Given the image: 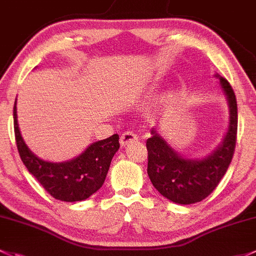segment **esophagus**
Instances as JSON below:
<instances>
[{"label": "esophagus", "mask_w": 256, "mask_h": 256, "mask_svg": "<svg viewBox=\"0 0 256 256\" xmlns=\"http://www.w3.org/2000/svg\"><path fill=\"white\" fill-rule=\"evenodd\" d=\"M137 141H138V138H137V136L134 132H131V131H126V132H124L120 137L121 147H125L128 146V144H132V142H137Z\"/></svg>", "instance_id": "34e87169"}]
</instances>
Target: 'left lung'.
Returning a JSON list of instances; mask_svg holds the SVG:
<instances>
[{
	"mask_svg": "<svg viewBox=\"0 0 256 256\" xmlns=\"http://www.w3.org/2000/svg\"><path fill=\"white\" fill-rule=\"evenodd\" d=\"M230 108L227 132L222 142L202 158H188L176 152L160 135L158 126L150 130L146 142L148 150V174L160 195L179 205H190L206 198L218 185L230 166L236 147L238 112L234 92L227 80L214 74Z\"/></svg>",
	"mask_w": 256,
	"mask_h": 256,
	"instance_id": "left-lung-1",
	"label": "left lung"
}]
</instances>
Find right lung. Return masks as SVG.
I'll return each instance as SVG.
<instances>
[{
	"label": "right lung",
	"mask_w": 256,
	"mask_h": 256,
	"mask_svg": "<svg viewBox=\"0 0 256 256\" xmlns=\"http://www.w3.org/2000/svg\"><path fill=\"white\" fill-rule=\"evenodd\" d=\"M14 135L22 162L56 200L82 201L104 184L112 157L119 150V135L90 144L80 154L66 162H49L34 154L24 142L17 120V99L13 108Z\"/></svg>",
	"instance_id": "add662e5"
}]
</instances>
